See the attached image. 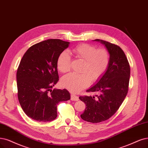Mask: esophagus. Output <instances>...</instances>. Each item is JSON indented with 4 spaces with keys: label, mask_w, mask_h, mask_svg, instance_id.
Wrapping results in <instances>:
<instances>
[{
    "label": "esophagus",
    "mask_w": 148,
    "mask_h": 148,
    "mask_svg": "<svg viewBox=\"0 0 148 148\" xmlns=\"http://www.w3.org/2000/svg\"><path fill=\"white\" fill-rule=\"evenodd\" d=\"M71 100L74 101H79V97L75 95L74 94H71Z\"/></svg>",
    "instance_id": "esophagus-1"
}]
</instances>
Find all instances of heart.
<instances>
[{"label":"heart","mask_w":148,"mask_h":148,"mask_svg":"<svg viewBox=\"0 0 148 148\" xmlns=\"http://www.w3.org/2000/svg\"><path fill=\"white\" fill-rule=\"evenodd\" d=\"M75 58L82 62L80 74L69 73L62 77V85L72 92H77L101 78L107 71L110 63V54L106 49H97L88 44H80L71 49ZM71 58L63 51L57 58L58 69L62 73L69 71Z\"/></svg>","instance_id":"1"}]
</instances>
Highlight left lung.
Segmentation results:
<instances>
[{
  "label": "left lung",
  "mask_w": 148,
  "mask_h": 148,
  "mask_svg": "<svg viewBox=\"0 0 148 148\" xmlns=\"http://www.w3.org/2000/svg\"><path fill=\"white\" fill-rule=\"evenodd\" d=\"M94 41L105 46L110 54V63L97 83L86 90L96 95L80 96L79 99L86 104L81 118L87 122L97 123L112 117L122 104L128 92L130 69L121 47L99 39Z\"/></svg>",
  "instance_id": "1"
}]
</instances>
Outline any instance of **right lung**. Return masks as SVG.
I'll return each instance as SVG.
<instances>
[{
  "mask_svg": "<svg viewBox=\"0 0 148 148\" xmlns=\"http://www.w3.org/2000/svg\"><path fill=\"white\" fill-rule=\"evenodd\" d=\"M69 45L61 40H45L31 46L22 58L16 73L18 97L29 118L51 121L57 116L58 103L70 99L67 90H52L59 80L57 58Z\"/></svg>",
  "mask_w": 148,
  "mask_h": 148,
  "instance_id": "add662e5",
  "label": "right lung"
}]
</instances>
